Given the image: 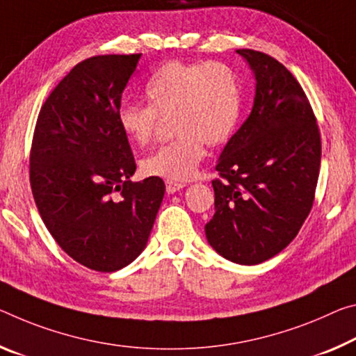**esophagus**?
Instances as JSON below:
<instances>
[{
	"instance_id": "1",
	"label": "esophagus",
	"mask_w": 356,
	"mask_h": 356,
	"mask_svg": "<svg viewBox=\"0 0 356 356\" xmlns=\"http://www.w3.org/2000/svg\"><path fill=\"white\" fill-rule=\"evenodd\" d=\"M185 187V184L182 182H172V180H166V191L169 195L176 193V191L182 190Z\"/></svg>"
}]
</instances>
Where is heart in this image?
I'll return each instance as SVG.
<instances>
[{"mask_svg": "<svg viewBox=\"0 0 356 356\" xmlns=\"http://www.w3.org/2000/svg\"><path fill=\"white\" fill-rule=\"evenodd\" d=\"M149 104L123 103L117 122L129 143L149 144L160 118L172 115L177 133L143 161L147 176L182 182L195 176L204 158V143L220 145L233 136L244 106L238 72L223 61H169L144 87Z\"/></svg>", "mask_w": 356, "mask_h": 356, "instance_id": "obj_1", "label": "heart"}]
</instances>
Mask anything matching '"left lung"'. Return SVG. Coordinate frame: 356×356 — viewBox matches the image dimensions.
Returning <instances> with one entry per match:
<instances>
[{
  "label": "left lung",
  "mask_w": 356,
  "mask_h": 356,
  "mask_svg": "<svg viewBox=\"0 0 356 356\" xmlns=\"http://www.w3.org/2000/svg\"><path fill=\"white\" fill-rule=\"evenodd\" d=\"M257 81L252 112L225 145L212 180L207 242L223 258L258 264L296 238L314 204L321 140L300 83L263 52L236 50Z\"/></svg>",
  "instance_id": "obj_1"
}]
</instances>
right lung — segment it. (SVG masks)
Masks as SVG:
<instances>
[{
	"mask_svg": "<svg viewBox=\"0 0 356 356\" xmlns=\"http://www.w3.org/2000/svg\"><path fill=\"white\" fill-rule=\"evenodd\" d=\"M140 54L98 55L67 72L39 111L30 154L33 198L77 263L114 273L147 245L165 182H131L136 163L117 122Z\"/></svg>",
	"mask_w": 356,
	"mask_h": 356,
	"instance_id": "right-lung-1",
	"label": "right lung"
}]
</instances>
